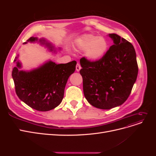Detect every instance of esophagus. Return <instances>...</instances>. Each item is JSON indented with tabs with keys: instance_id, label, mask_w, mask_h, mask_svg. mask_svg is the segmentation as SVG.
Returning a JSON list of instances; mask_svg holds the SVG:
<instances>
[{
	"instance_id": "obj_1",
	"label": "esophagus",
	"mask_w": 156,
	"mask_h": 156,
	"mask_svg": "<svg viewBox=\"0 0 156 156\" xmlns=\"http://www.w3.org/2000/svg\"><path fill=\"white\" fill-rule=\"evenodd\" d=\"M81 65H80L79 63H77L76 65V70L77 71V72H79V70L81 69Z\"/></svg>"
}]
</instances>
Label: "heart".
<instances>
[{
  "label": "heart",
  "instance_id": "obj_1",
  "mask_svg": "<svg viewBox=\"0 0 156 156\" xmlns=\"http://www.w3.org/2000/svg\"><path fill=\"white\" fill-rule=\"evenodd\" d=\"M77 48L81 51H86L87 57L91 61H98L107 53L108 44L105 37L93 34H85L77 40Z\"/></svg>",
  "mask_w": 156,
  "mask_h": 156
}]
</instances>
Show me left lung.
Here are the masks:
<instances>
[{
	"instance_id": "obj_1",
	"label": "left lung",
	"mask_w": 156,
	"mask_h": 156,
	"mask_svg": "<svg viewBox=\"0 0 156 156\" xmlns=\"http://www.w3.org/2000/svg\"><path fill=\"white\" fill-rule=\"evenodd\" d=\"M114 44L98 61L80 59L83 92L90 104L111 109L127 100L138 74L135 49L130 42L110 34Z\"/></svg>"
}]
</instances>
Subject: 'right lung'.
I'll return each mask as SVG.
<instances>
[{
  "instance_id": "add662e5",
  "label": "right lung",
  "mask_w": 156,
  "mask_h": 156,
  "mask_svg": "<svg viewBox=\"0 0 156 156\" xmlns=\"http://www.w3.org/2000/svg\"><path fill=\"white\" fill-rule=\"evenodd\" d=\"M37 40V37H30L27 41ZM40 41L53 51V46L45 40H40ZM16 60L17 57L13 61ZM16 63L17 66L13 68L12 75L17 96L34 109L48 111L62 102L66 84L69 77L75 72L77 62L73 60L66 64H56L49 61L30 72L19 70L21 65L19 61Z\"/></svg>"
}]
</instances>
